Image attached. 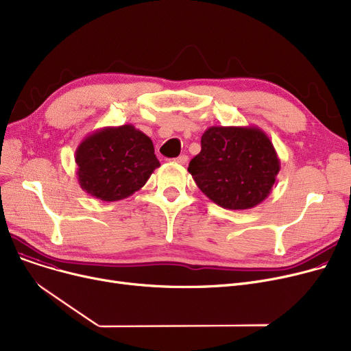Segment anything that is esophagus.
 I'll use <instances>...</instances> for the list:
<instances>
[{
  "label": "esophagus",
  "mask_w": 351,
  "mask_h": 351,
  "mask_svg": "<svg viewBox=\"0 0 351 351\" xmlns=\"http://www.w3.org/2000/svg\"><path fill=\"white\" fill-rule=\"evenodd\" d=\"M188 155H185V154H183V155H180V156H178L175 160L179 163V165H186L188 163Z\"/></svg>",
  "instance_id": "34e87169"
}]
</instances>
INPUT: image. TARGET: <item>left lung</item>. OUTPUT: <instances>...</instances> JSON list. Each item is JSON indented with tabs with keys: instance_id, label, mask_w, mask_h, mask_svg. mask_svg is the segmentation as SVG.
Masks as SVG:
<instances>
[{
	"instance_id": "obj_1",
	"label": "left lung",
	"mask_w": 351,
	"mask_h": 351,
	"mask_svg": "<svg viewBox=\"0 0 351 351\" xmlns=\"http://www.w3.org/2000/svg\"><path fill=\"white\" fill-rule=\"evenodd\" d=\"M189 173L216 205L252 209L270 195L280 160L269 136L257 126H210Z\"/></svg>"
}]
</instances>
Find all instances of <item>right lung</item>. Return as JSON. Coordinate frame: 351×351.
<instances>
[{
	"label": "right lung",
	"mask_w": 351,
	"mask_h": 351,
	"mask_svg": "<svg viewBox=\"0 0 351 351\" xmlns=\"http://www.w3.org/2000/svg\"><path fill=\"white\" fill-rule=\"evenodd\" d=\"M75 162L81 189L104 202L134 195L160 166L151 138L134 125L92 132L77 147Z\"/></svg>",
	"instance_id": "1"
}]
</instances>
